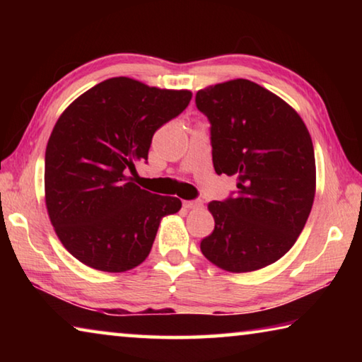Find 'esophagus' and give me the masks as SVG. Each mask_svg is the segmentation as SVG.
<instances>
[{"label":"esophagus","instance_id":"1","mask_svg":"<svg viewBox=\"0 0 362 362\" xmlns=\"http://www.w3.org/2000/svg\"><path fill=\"white\" fill-rule=\"evenodd\" d=\"M183 207L185 209H201L203 207V203L199 199H192V201H183Z\"/></svg>","mask_w":362,"mask_h":362}]
</instances>
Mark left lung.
I'll list each match as a JSON object with an SVG mask.
<instances>
[{
	"mask_svg": "<svg viewBox=\"0 0 362 362\" xmlns=\"http://www.w3.org/2000/svg\"><path fill=\"white\" fill-rule=\"evenodd\" d=\"M211 122L217 174L236 175L238 192L207 209L216 220L201 252L230 273L279 260L296 244L316 192L310 132L289 103L249 79H231L196 93Z\"/></svg>",
	"mask_w": 362,
	"mask_h": 362,
	"instance_id": "8db88e82",
	"label": "left lung"
}]
</instances>
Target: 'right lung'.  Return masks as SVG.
Listing matches in <instances>:
<instances>
[{"label":"right lung","instance_id":"right-lung-1","mask_svg":"<svg viewBox=\"0 0 362 362\" xmlns=\"http://www.w3.org/2000/svg\"><path fill=\"white\" fill-rule=\"evenodd\" d=\"M192 100L189 90L118 76L95 84L60 115L46 146L45 194L60 243L84 265L121 273L148 257L164 216L182 201L132 180L153 134Z\"/></svg>","mask_w":362,"mask_h":362}]
</instances>
